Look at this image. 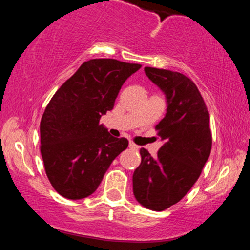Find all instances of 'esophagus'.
I'll return each instance as SVG.
<instances>
[{
  "label": "esophagus",
  "instance_id": "1",
  "mask_svg": "<svg viewBox=\"0 0 250 250\" xmlns=\"http://www.w3.org/2000/svg\"><path fill=\"white\" fill-rule=\"evenodd\" d=\"M129 148H130V149H134V150H137V149H139V146H137V145H135V143L134 142H129Z\"/></svg>",
  "mask_w": 250,
  "mask_h": 250
}]
</instances>
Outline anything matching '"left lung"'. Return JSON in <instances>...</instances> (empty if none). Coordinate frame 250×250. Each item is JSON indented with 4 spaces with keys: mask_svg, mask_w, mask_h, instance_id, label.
<instances>
[{
    "mask_svg": "<svg viewBox=\"0 0 250 250\" xmlns=\"http://www.w3.org/2000/svg\"><path fill=\"white\" fill-rule=\"evenodd\" d=\"M167 97V113L155 127L163 146L153 157L142 148L133 175L135 199L161 211L177 203L200 177L211 150L209 113L196 84L177 71L146 67Z\"/></svg>",
    "mask_w": 250,
    "mask_h": 250,
    "instance_id": "1",
    "label": "left lung"
}]
</instances>
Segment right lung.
I'll use <instances>...</instances> for the list:
<instances>
[{"label":"right lung","mask_w":250,"mask_h":250,"mask_svg":"<svg viewBox=\"0 0 250 250\" xmlns=\"http://www.w3.org/2000/svg\"><path fill=\"white\" fill-rule=\"evenodd\" d=\"M137 63L94 59L82 63L51 97L41 123V155L54 189L69 200L96 190L128 140L111 136L100 119L111 110Z\"/></svg>","instance_id":"1"}]
</instances>
